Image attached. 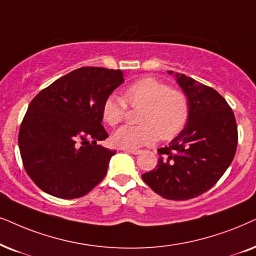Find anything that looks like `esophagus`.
<instances>
[{"label": "esophagus", "mask_w": 256, "mask_h": 256, "mask_svg": "<svg viewBox=\"0 0 256 256\" xmlns=\"http://www.w3.org/2000/svg\"><path fill=\"white\" fill-rule=\"evenodd\" d=\"M124 152H130V154H134V155L140 154V152H141L140 149H135V148H124Z\"/></svg>", "instance_id": "obj_1"}]
</instances>
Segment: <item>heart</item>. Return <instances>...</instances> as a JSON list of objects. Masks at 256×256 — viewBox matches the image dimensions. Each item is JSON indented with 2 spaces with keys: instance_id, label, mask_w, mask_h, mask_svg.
I'll use <instances>...</instances> for the list:
<instances>
[{
  "instance_id": "1",
  "label": "heart",
  "mask_w": 256,
  "mask_h": 256,
  "mask_svg": "<svg viewBox=\"0 0 256 256\" xmlns=\"http://www.w3.org/2000/svg\"><path fill=\"white\" fill-rule=\"evenodd\" d=\"M127 106L142 108L140 126H124L115 132L112 140L118 147L138 148L152 144L158 138L170 140L187 124L189 100L184 92L172 89L161 80L146 78L128 86L124 100L110 95L102 106V116L109 126H118L127 115Z\"/></svg>"
}]
</instances>
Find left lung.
I'll return each mask as SVG.
<instances>
[{"instance_id": "8db88e82", "label": "left lung", "mask_w": 256, "mask_h": 256, "mask_svg": "<svg viewBox=\"0 0 256 256\" xmlns=\"http://www.w3.org/2000/svg\"><path fill=\"white\" fill-rule=\"evenodd\" d=\"M175 76L189 100L188 122L170 144L158 149L156 167L142 174V180L162 198L189 200L209 190L230 167L238 126L230 104L215 89L184 74Z\"/></svg>"}]
</instances>
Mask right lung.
<instances>
[{"instance_id":"1","label":"right lung","mask_w":256,"mask_h":256,"mask_svg":"<svg viewBox=\"0 0 256 256\" xmlns=\"http://www.w3.org/2000/svg\"><path fill=\"white\" fill-rule=\"evenodd\" d=\"M124 81L120 69L82 67L32 98L18 132L26 174L40 189L78 198L104 180L115 150L98 144L108 138L102 106Z\"/></svg>"}]
</instances>
